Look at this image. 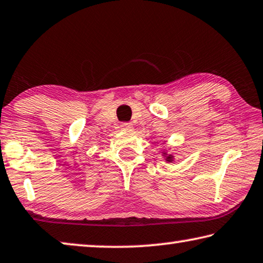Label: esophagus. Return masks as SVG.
I'll return each instance as SVG.
<instances>
[{"mask_svg": "<svg viewBox=\"0 0 263 263\" xmlns=\"http://www.w3.org/2000/svg\"><path fill=\"white\" fill-rule=\"evenodd\" d=\"M121 128L124 131H131L133 128V125L131 123H122L121 124Z\"/></svg>", "mask_w": 263, "mask_h": 263, "instance_id": "obj_1", "label": "esophagus"}]
</instances>
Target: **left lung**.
Returning a JSON list of instances; mask_svg holds the SVG:
<instances>
[{"label": "left lung", "mask_w": 263, "mask_h": 263, "mask_svg": "<svg viewBox=\"0 0 263 263\" xmlns=\"http://www.w3.org/2000/svg\"><path fill=\"white\" fill-rule=\"evenodd\" d=\"M164 155H167L166 153H163ZM166 161H168V162H172L173 161V155H171V154H169V155H167V157H166Z\"/></svg>", "instance_id": "1"}]
</instances>
